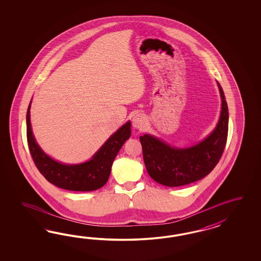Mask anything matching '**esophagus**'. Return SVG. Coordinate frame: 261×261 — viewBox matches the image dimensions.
Segmentation results:
<instances>
[{
	"label": "esophagus",
	"instance_id": "1",
	"mask_svg": "<svg viewBox=\"0 0 261 261\" xmlns=\"http://www.w3.org/2000/svg\"><path fill=\"white\" fill-rule=\"evenodd\" d=\"M145 123H146V120H145L144 117L141 115V114L135 115L133 119H132V124H133V127L136 128V129L141 130V129L144 127Z\"/></svg>",
	"mask_w": 261,
	"mask_h": 261
}]
</instances>
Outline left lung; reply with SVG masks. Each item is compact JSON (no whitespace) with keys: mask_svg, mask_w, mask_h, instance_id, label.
<instances>
[{"mask_svg":"<svg viewBox=\"0 0 261 261\" xmlns=\"http://www.w3.org/2000/svg\"><path fill=\"white\" fill-rule=\"evenodd\" d=\"M221 96V113L214 131L190 147L169 145L149 134L140 137L146 170L151 178L166 187H181L203 179L214 169L225 149L229 127V110L225 95Z\"/></svg>","mask_w":261,"mask_h":261,"instance_id":"left-lung-1","label":"left lung"}]
</instances>
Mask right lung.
Wrapping results in <instances>:
<instances>
[{"label": "right lung", "instance_id": "right-lung-1", "mask_svg": "<svg viewBox=\"0 0 261 261\" xmlns=\"http://www.w3.org/2000/svg\"><path fill=\"white\" fill-rule=\"evenodd\" d=\"M31 105L27 112V138L33 162L47 181L63 190L92 191L107 182L111 168L123 143L131 136V122L127 121L104 142L95 155L85 163L67 165L49 157L36 142L31 124Z\"/></svg>", "mask_w": 261, "mask_h": 261}]
</instances>
